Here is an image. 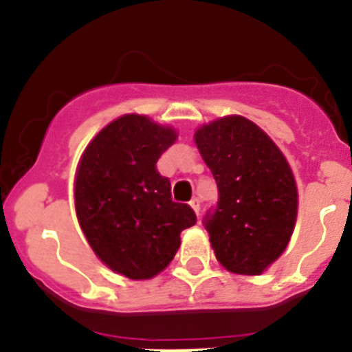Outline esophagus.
<instances>
[{"instance_id":"obj_1","label":"esophagus","mask_w":352,"mask_h":352,"mask_svg":"<svg viewBox=\"0 0 352 352\" xmlns=\"http://www.w3.org/2000/svg\"><path fill=\"white\" fill-rule=\"evenodd\" d=\"M190 208H192L194 210V213L196 214H199V210H201V204H199V199H197V197H194V199H190Z\"/></svg>"}]
</instances>
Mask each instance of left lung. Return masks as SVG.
I'll return each mask as SVG.
<instances>
[{"label": "left lung", "mask_w": 352, "mask_h": 352, "mask_svg": "<svg viewBox=\"0 0 352 352\" xmlns=\"http://www.w3.org/2000/svg\"><path fill=\"white\" fill-rule=\"evenodd\" d=\"M194 141L218 186L217 206L203 220L214 256L232 274H263L285 251L298 217L287 160L239 115L203 125Z\"/></svg>", "instance_id": "1"}]
</instances>
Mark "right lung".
Returning <instances> with one entry per match:
<instances>
[{
    "mask_svg": "<svg viewBox=\"0 0 352 352\" xmlns=\"http://www.w3.org/2000/svg\"><path fill=\"white\" fill-rule=\"evenodd\" d=\"M172 127L124 115L85 148L75 173V211L98 258L117 274L146 280L168 267L180 232L196 223L189 204L172 201L156 162L175 142Z\"/></svg>",
    "mask_w": 352,
    "mask_h": 352,
    "instance_id": "right-lung-1",
    "label": "right lung"
}]
</instances>
